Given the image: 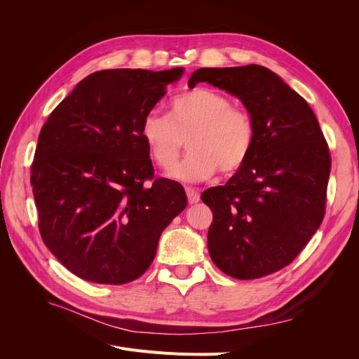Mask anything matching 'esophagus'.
<instances>
[{
    "label": "esophagus",
    "instance_id": "esophagus-1",
    "mask_svg": "<svg viewBox=\"0 0 359 359\" xmlns=\"http://www.w3.org/2000/svg\"><path fill=\"white\" fill-rule=\"evenodd\" d=\"M186 193H187V198H189V203L193 205V203H198L201 196H199V191L193 187H186Z\"/></svg>",
    "mask_w": 359,
    "mask_h": 359
}]
</instances>
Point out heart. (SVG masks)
<instances>
[{
    "instance_id": "b5f03b06",
    "label": "heart",
    "mask_w": 359,
    "mask_h": 359,
    "mask_svg": "<svg viewBox=\"0 0 359 359\" xmlns=\"http://www.w3.org/2000/svg\"><path fill=\"white\" fill-rule=\"evenodd\" d=\"M140 136L149 156L161 169L177 165L184 137L189 154L172 172L181 181H201L240 169L255 144V126L250 115L211 88H193L173 97L168 116L149 112L140 124Z\"/></svg>"
}]
</instances>
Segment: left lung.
<instances>
[{"label":"left lung","instance_id":"obj_1","mask_svg":"<svg viewBox=\"0 0 359 359\" xmlns=\"http://www.w3.org/2000/svg\"><path fill=\"white\" fill-rule=\"evenodd\" d=\"M206 82L245 106L255 144L224 186L202 193L212 211L208 252L240 280L289 265L319 229L331 172L328 145L309 103L278 74L250 64L199 69L189 86Z\"/></svg>","mask_w":359,"mask_h":359}]
</instances>
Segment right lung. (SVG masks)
Listing matches in <instances>:
<instances>
[{
  "label": "right lung",
  "mask_w": 359,
  "mask_h": 359,
  "mask_svg": "<svg viewBox=\"0 0 359 359\" xmlns=\"http://www.w3.org/2000/svg\"><path fill=\"white\" fill-rule=\"evenodd\" d=\"M182 67L86 76L43 126L31 184L43 243L74 276L124 285L154 260L161 232L186 208L177 181L153 180L140 136Z\"/></svg>",
  "instance_id": "1"
}]
</instances>
